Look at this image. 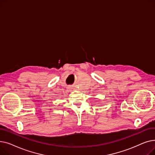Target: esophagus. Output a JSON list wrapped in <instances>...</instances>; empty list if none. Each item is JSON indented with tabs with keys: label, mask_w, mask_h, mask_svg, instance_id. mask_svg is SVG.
I'll list each match as a JSON object with an SVG mask.
<instances>
[{
	"label": "esophagus",
	"mask_w": 155,
	"mask_h": 155,
	"mask_svg": "<svg viewBox=\"0 0 155 155\" xmlns=\"http://www.w3.org/2000/svg\"><path fill=\"white\" fill-rule=\"evenodd\" d=\"M67 88V90H68V91H70L71 89L72 88V87L71 86H68Z\"/></svg>",
	"instance_id": "34e87169"
}]
</instances>
